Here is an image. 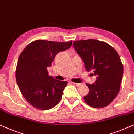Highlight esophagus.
<instances>
[{
    "label": "esophagus",
    "mask_w": 134,
    "mask_h": 134,
    "mask_svg": "<svg viewBox=\"0 0 134 134\" xmlns=\"http://www.w3.org/2000/svg\"><path fill=\"white\" fill-rule=\"evenodd\" d=\"M72 84L76 86H79L81 85L80 83H74V82H72Z\"/></svg>",
    "instance_id": "34e87169"
}]
</instances>
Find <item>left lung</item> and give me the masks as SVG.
I'll list each match as a JSON object with an SVG mask.
<instances>
[{"mask_svg":"<svg viewBox=\"0 0 134 134\" xmlns=\"http://www.w3.org/2000/svg\"><path fill=\"white\" fill-rule=\"evenodd\" d=\"M73 46L86 70L97 75L94 84H86L90 91L85 102L94 108L105 107L120 91L123 66L119 54L109 44L95 39L74 41Z\"/></svg>","mask_w":134,"mask_h":134,"instance_id":"1","label":"left lung"}]
</instances>
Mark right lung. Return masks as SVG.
<instances>
[{
  "mask_svg": "<svg viewBox=\"0 0 134 134\" xmlns=\"http://www.w3.org/2000/svg\"><path fill=\"white\" fill-rule=\"evenodd\" d=\"M72 42L37 40L26 46L17 61L15 78L21 93L29 103L40 110H48L59 103L67 81L48 75L55 55L71 47Z\"/></svg>",
  "mask_w": 134,
  "mask_h": 134,
  "instance_id": "right-lung-1",
  "label": "right lung"
}]
</instances>
